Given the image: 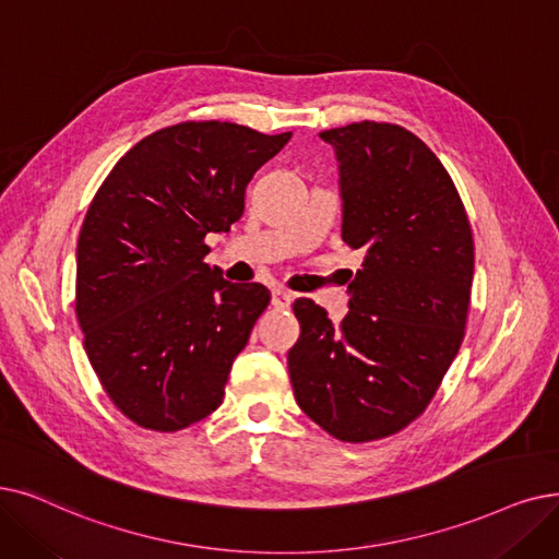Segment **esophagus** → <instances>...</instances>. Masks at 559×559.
I'll return each instance as SVG.
<instances>
[{
    "label": "esophagus",
    "mask_w": 559,
    "mask_h": 559,
    "mask_svg": "<svg viewBox=\"0 0 559 559\" xmlns=\"http://www.w3.org/2000/svg\"><path fill=\"white\" fill-rule=\"evenodd\" d=\"M272 304L276 308H287L289 304H293V293H287L285 287H274L272 289Z\"/></svg>",
    "instance_id": "34e87169"
}]
</instances>
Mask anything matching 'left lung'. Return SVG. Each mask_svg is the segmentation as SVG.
I'll list each match as a JSON object with an SVG mask.
<instances>
[{
    "label": "left lung",
    "mask_w": 559,
    "mask_h": 559,
    "mask_svg": "<svg viewBox=\"0 0 559 559\" xmlns=\"http://www.w3.org/2000/svg\"><path fill=\"white\" fill-rule=\"evenodd\" d=\"M333 145L343 239L362 251L337 326L312 299L287 352L295 400L340 441H374L416 420L461 347L475 249L445 166L400 126L320 132Z\"/></svg>",
    "instance_id": "obj_1"
}]
</instances>
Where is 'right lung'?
Wrapping results in <instances>:
<instances>
[{
    "label": "right lung",
    "instance_id": "add662e5",
    "mask_svg": "<svg viewBox=\"0 0 559 559\" xmlns=\"http://www.w3.org/2000/svg\"><path fill=\"white\" fill-rule=\"evenodd\" d=\"M289 136L222 120L164 128L95 193L78 239L75 310L95 374L136 425L178 431L222 404L272 295L205 264L203 239L230 230L253 174Z\"/></svg>",
    "mask_w": 559,
    "mask_h": 559
}]
</instances>
